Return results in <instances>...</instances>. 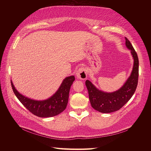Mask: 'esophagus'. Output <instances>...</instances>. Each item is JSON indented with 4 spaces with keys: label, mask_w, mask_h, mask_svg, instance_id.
I'll return each mask as SVG.
<instances>
[{
    "label": "esophagus",
    "mask_w": 151,
    "mask_h": 151,
    "mask_svg": "<svg viewBox=\"0 0 151 151\" xmlns=\"http://www.w3.org/2000/svg\"><path fill=\"white\" fill-rule=\"evenodd\" d=\"M87 76H88V75H87L84 68L81 67L76 72V77L80 79V80H85L87 78Z\"/></svg>",
    "instance_id": "esophagus-1"
}]
</instances>
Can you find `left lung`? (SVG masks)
I'll return each mask as SVG.
<instances>
[{
	"label": "left lung",
	"mask_w": 151,
	"mask_h": 151,
	"mask_svg": "<svg viewBox=\"0 0 151 151\" xmlns=\"http://www.w3.org/2000/svg\"><path fill=\"white\" fill-rule=\"evenodd\" d=\"M125 38V45L133 59L131 74L120 89L112 92H106L97 89L89 80L86 81L92 107L102 113H113L121 109L133 96L138 80L139 60L137 54L129 40Z\"/></svg>",
	"instance_id": "1"
}]
</instances>
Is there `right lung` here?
I'll use <instances>...</instances> for the list:
<instances>
[{"instance_id":"right-lung-1","label":"right lung","mask_w":151,"mask_h":151,"mask_svg":"<svg viewBox=\"0 0 151 151\" xmlns=\"http://www.w3.org/2000/svg\"><path fill=\"white\" fill-rule=\"evenodd\" d=\"M74 81V76L66 77L58 91L51 97L43 100H36L23 96L16 89L12 80L11 84L15 96L30 113L38 117H50L58 115L65 109L70 89Z\"/></svg>"}]
</instances>
